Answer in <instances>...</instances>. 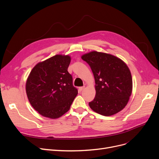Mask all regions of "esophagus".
<instances>
[{
    "instance_id": "1",
    "label": "esophagus",
    "mask_w": 159,
    "mask_h": 159,
    "mask_svg": "<svg viewBox=\"0 0 159 159\" xmlns=\"http://www.w3.org/2000/svg\"><path fill=\"white\" fill-rule=\"evenodd\" d=\"M84 89V86H82V87H79V90L80 91H82Z\"/></svg>"
}]
</instances>
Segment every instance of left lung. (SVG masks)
Masks as SVG:
<instances>
[{"instance_id": "8db88e82", "label": "left lung", "mask_w": 159, "mask_h": 159, "mask_svg": "<svg viewBox=\"0 0 159 159\" xmlns=\"http://www.w3.org/2000/svg\"><path fill=\"white\" fill-rule=\"evenodd\" d=\"M82 59L90 66L95 81V97L89 102L91 109L104 116H111L125 107L131 95L130 70L120 58L109 53L93 51Z\"/></svg>"}]
</instances>
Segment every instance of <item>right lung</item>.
<instances>
[{"label": "right lung", "mask_w": 159, "mask_h": 159, "mask_svg": "<svg viewBox=\"0 0 159 159\" xmlns=\"http://www.w3.org/2000/svg\"><path fill=\"white\" fill-rule=\"evenodd\" d=\"M68 55H56L40 62L31 71L26 83L29 102L45 117L59 118L67 111L78 94L68 71Z\"/></svg>", "instance_id": "right-lung-1"}]
</instances>
